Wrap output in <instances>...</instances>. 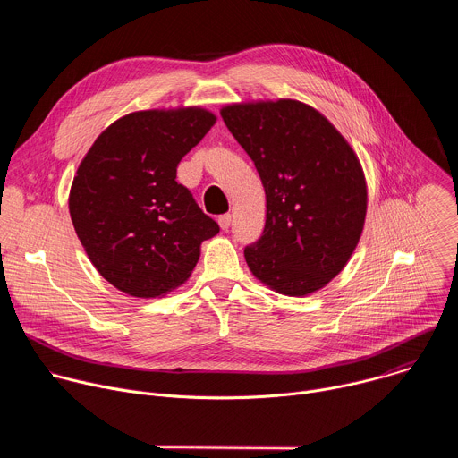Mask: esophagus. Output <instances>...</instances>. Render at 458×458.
Here are the masks:
<instances>
[{"instance_id":"1","label":"esophagus","mask_w":458,"mask_h":458,"mask_svg":"<svg viewBox=\"0 0 458 458\" xmlns=\"http://www.w3.org/2000/svg\"><path fill=\"white\" fill-rule=\"evenodd\" d=\"M230 223H232V216L230 214H225L219 217V226L221 230H228L230 228Z\"/></svg>"}]
</instances>
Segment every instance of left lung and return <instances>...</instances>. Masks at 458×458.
<instances>
[{
  "label": "left lung",
  "mask_w": 458,
  "mask_h": 458,
  "mask_svg": "<svg viewBox=\"0 0 458 458\" xmlns=\"http://www.w3.org/2000/svg\"><path fill=\"white\" fill-rule=\"evenodd\" d=\"M255 163L267 225L244 250L250 272L270 290L306 297L337 277L364 230L368 184L346 138L297 99H257L221 108Z\"/></svg>",
  "instance_id": "8db88e82"
}]
</instances>
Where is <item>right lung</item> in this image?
<instances>
[{"label": "right lung", "instance_id": "obj_1", "mask_svg": "<svg viewBox=\"0 0 458 458\" xmlns=\"http://www.w3.org/2000/svg\"><path fill=\"white\" fill-rule=\"evenodd\" d=\"M203 106L130 112L98 136L69 193L74 230L119 292L156 299L188 281L219 225L175 181L181 159L216 124Z\"/></svg>", "mask_w": 458, "mask_h": 458}]
</instances>
